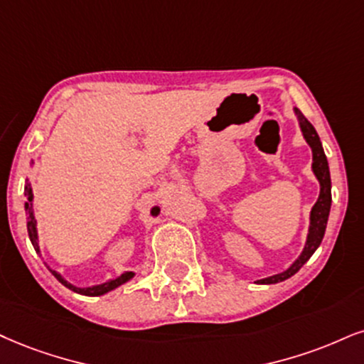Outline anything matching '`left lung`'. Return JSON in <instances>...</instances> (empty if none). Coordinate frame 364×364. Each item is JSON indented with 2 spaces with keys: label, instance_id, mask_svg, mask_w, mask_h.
Returning <instances> with one entry per match:
<instances>
[{
  "label": "left lung",
  "instance_id": "obj_1",
  "mask_svg": "<svg viewBox=\"0 0 364 364\" xmlns=\"http://www.w3.org/2000/svg\"><path fill=\"white\" fill-rule=\"evenodd\" d=\"M294 113L297 116L299 127H300V132H302L304 140L307 141V145L311 146L312 150V172L316 175L317 182H319L321 191H319V197H317L316 204H314L311 209L306 245H304V250L300 251L297 259H295V262L291 263L285 272L255 282V284L258 285H272V284H278V282H284L287 278L294 277L295 273H297L300 268L307 263V259L316 253V250L319 248V245L322 243V237H324L326 226H327V219H329V213H331V203H333V197H331L329 164H327L319 134H317L316 128L309 123L306 116L300 113V109L294 107Z\"/></svg>",
  "mask_w": 364,
  "mask_h": 364
}]
</instances>
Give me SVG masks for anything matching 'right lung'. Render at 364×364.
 Returning <instances> with one entry per match:
<instances>
[{"instance_id":"obj_1","label":"right lung","mask_w":364,"mask_h":364,"mask_svg":"<svg viewBox=\"0 0 364 364\" xmlns=\"http://www.w3.org/2000/svg\"><path fill=\"white\" fill-rule=\"evenodd\" d=\"M25 197H26V203H25V210H26V230H28V236H30V241L31 245H33V248L37 253H40V245H38V230H37V219H35V210H33V191H31V183L26 181L25 183ZM151 216H159L160 214V208H151L150 210ZM47 264V263H45ZM47 268L50 270V273L53 277L57 278L58 282H60L62 285L67 287V289H70L75 294H80V295H89V297H97V295H105L107 291L118 289L123 284H127V282L132 280L134 277V272H123L121 275H118L116 278H109V280H106L105 284H97V285H91V287H75L74 284H70V282H67L64 277L60 275V273L53 270L47 264Z\"/></svg>"}]
</instances>
